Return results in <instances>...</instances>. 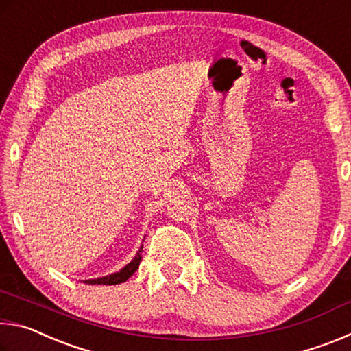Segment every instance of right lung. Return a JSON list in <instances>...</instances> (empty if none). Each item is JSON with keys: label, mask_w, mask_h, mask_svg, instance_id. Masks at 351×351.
Returning <instances> with one entry per match:
<instances>
[{"label": "right lung", "mask_w": 351, "mask_h": 351, "mask_svg": "<svg viewBox=\"0 0 351 351\" xmlns=\"http://www.w3.org/2000/svg\"><path fill=\"white\" fill-rule=\"evenodd\" d=\"M142 245L139 247V251L136 252L133 260L127 263L121 271L112 272V274L104 276V277H97V278H88V280H83L88 285H117V283H123L127 282L130 277H132L136 271L139 268V263L142 260Z\"/></svg>", "instance_id": "obj_1"}]
</instances>
